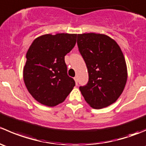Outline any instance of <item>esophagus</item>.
I'll return each instance as SVG.
<instances>
[{
  "mask_svg": "<svg viewBox=\"0 0 146 146\" xmlns=\"http://www.w3.org/2000/svg\"><path fill=\"white\" fill-rule=\"evenodd\" d=\"M74 80H75V82H76V85H78V78L77 77H75L74 78Z\"/></svg>",
  "mask_w": 146,
  "mask_h": 146,
  "instance_id": "obj_1",
  "label": "esophagus"
}]
</instances>
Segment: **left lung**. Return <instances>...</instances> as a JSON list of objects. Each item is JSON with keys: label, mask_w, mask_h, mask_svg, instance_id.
Instances as JSON below:
<instances>
[{"label": "left lung", "mask_w": 146, "mask_h": 146, "mask_svg": "<svg viewBox=\"0 0 146 146\" xmlns=\"http://www.w3.org/2000/svg\"><path fill=\"white\" fill-rule=\"evenodd\" d=\"M78 46L86 64L89 81L80 90L86 102L96 110L115 102L127 81V66L118 44L104 34L78 35Z\"/></svg>", "instance_id": "1"}]
</instances>
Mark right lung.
I'll return each mask as SVG.
<instances>
[{"mask_svg":"<svg viewBox=\"0 0 146 146\" xmlns=\"http://www.w3.org/2000/svg\"><path fill=\"white\" fill-rule=\"evenodd\" d=\"M77 34H47L33 41L26 54L23 80L38 102L54 107L63 102L74 88L67 74L65 56L76 43Z\"/></svg>","mask_w":146,"mask_h":146,"instance_id":"right-lung-1","label":"right lung"}]
</instances>
